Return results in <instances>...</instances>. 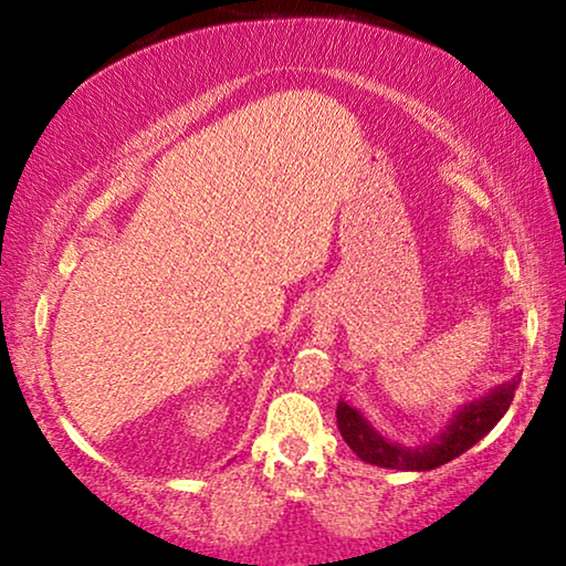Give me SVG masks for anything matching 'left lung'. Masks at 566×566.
<instances>
[{
	"mask_svg": "<svg viewBox=\"0 0 566 566\" xmlns=\"http://www.w3.org/2000/svg\"><path fill=\"white\" fill-rule=\"evenodd\" d=\"M517 378L513 381L497 386V389L486 394L479 401H471L453 417L443 436L432 440L424 448H407L389 443V440L378 436L363 417L355 412L350 405L339 401L337 405V428L345 443L353 448V453L360 461L374 463V467L384 469H399V471H430L443 463L459 459L467 453L471 446H476L494 424L502 420L507 407L513 405Z\"/></svg>",
	"mask_w": 566,
	"mask_h": 566,
	"instance_id": "1",
	"label": "left lung"
}]
</instances>
